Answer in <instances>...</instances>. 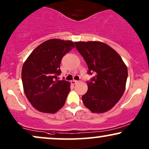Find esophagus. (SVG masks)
I'll return each instance as SVG.
<instances>
[{
  "mask_svg": "<svg viewBox=\"0 0 149 149\" xmlns=\"http://www.w3.org/2000/svg\"><path fill=\"white\" fill-rule=\"evenodd\" d=\"M78 82V80H71V83L72 84H76Z\"/></svg>",
  "mask_w": 149,
  "mask_h": 149,
  "instance_id": "obj_1",
  "label": "esophagus"
}]
</instances>
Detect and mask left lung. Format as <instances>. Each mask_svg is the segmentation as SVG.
I'll return each mask as SVG.
<instances>
[{
    "label": "left lung",
    "mask_w": 149,
    "mask_h": 149,
    "mask_svg": "<svg viewBox=\"0 0 149 149\" xmlns=\"http://www.w3.org/2000/svg\"><path fill=\"white\" fill-rule=\"evenodd\" d=\"M76 47L87 64L89 74L87 92L82 96L84 106L92 113H102L111 109L126 88L127 67L121 56L108 45L100 41L75 42Z\"/></svg>",
    "instance_id": "8db88e82"
}]
</instances>
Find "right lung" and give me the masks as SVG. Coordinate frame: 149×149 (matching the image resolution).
<instances>
[{"instance_id":"obj_1","label":"right lung","mask_w":149,"mask_h":149,"mask_svg":"<svg viewBox=\"0 0 149 149\" xmlns=\"http://www.w3.org/2000/svg\"><path fill=\"white\" fill-rule=\"evenodd\" d=\"M75 47L71 40L50 39L41 43L22 65V81L26 97L39 111L55 113L65 104L70 82L59 80L60 65L66 54Z\"/></svg>"}]
</instances>
